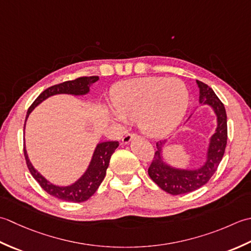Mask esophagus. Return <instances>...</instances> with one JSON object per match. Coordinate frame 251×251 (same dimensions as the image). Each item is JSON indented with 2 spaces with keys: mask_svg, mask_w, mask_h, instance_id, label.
Segmentation results:
<instances>
[{
  "mask_svg": "<svg viewBox=\"0 0 251 251\" xmlns=\"http://www.w3.org/2000/svg\"><path fill=\"white\" fill-rule=\"evenodd\" d=\"M135 136L136 134H134V133H126V134L124 136V139H122V143H124V144H129V143L134 139Z\"/></svg>",
  "mask_w": 251,
  "mask_h": 251,
  "instance_id": "obj_1",
  "label": "esophagus"
}]
</instances>
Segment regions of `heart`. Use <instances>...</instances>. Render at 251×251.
<instances>
[{
  "mask_svg": "<svg viewBox=\"0 0 251 251\" xmlns=\"http://www.w3.org/2000/svg\"><path fill=\"white\" fill-rule=\"evenodd\" d=\"M110 97L117 121L137 117L140 129L154 137L175 130L190 103L183 81L161 76L124 81L112 88Z\"/></svg>",
  "mask_w": 251,
  "mask_h": 251,
  "instance_id": "1",
  "label": "heart"
}]
</instances>
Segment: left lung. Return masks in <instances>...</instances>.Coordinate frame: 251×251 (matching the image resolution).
<instances>
[{
	"label": "left lung",
	"mask_w": 251,
	"mask_h": 251,
	"mask_svg": "<svg viewBox=\"0 0 251 251\" xmlns=\"http://www.w3.org/2000/svg\"><path fill=\"white\" fill-rule=\"evenodd\" d=\"M196 83L199 88V103L211 106L217 116L218 126L209 141L206 161L198 169H178L170 166L163 161L162 157L166 141L157 143L158 151L148 168V175L161 190L171 195L191 193L204 185L217 171L226 147L227 124L224 105L210 86L198 80Z\"/></svg>",
	"instance_id": "left-lung-1"
}]
</instances>
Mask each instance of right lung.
I'll return each mask as SVG.
<instances>
[{"mask_svg":"<svg viewBox=\"0 0 251 251\" xmlns=\"http://www.w3.org/2000/svg\"><path fill=\"white\" fill-rule=\"evenodd\" d=\"M97 80H99V76L97 75L81 76V78H78L75 80L66 81V82L50 86V88L43 91L42 93L37 97V100L33 101L32 105L29 107L27 116H25V120L28 119L30 112H31L40 103H42L44 100H47L48 97L56 94H88L90 92L91 85L95 83ZM118 146L119 143L117 141L99 143L95 148L90 165L88 169H86V171L84 172V175L81 176L78 181H75L74 184H71V185L68 186H58L55 185L53 183H50L47 178L43 176H41V173L33 168L28 158L25 147H24V152L25 159V162H27V167L30 173H31L34 180L40 184V186L42 187L45 192L56 198L61 199V201L70 202H82L88 201V199L97 191V188L100 185V183L103 182L106 176V170L109 165L110 157L114 154V151Z\"/></svg>","mask_w":251,"mask_h":251,"instance_id":"obj_1","label":"right lung"}]
</instances>
